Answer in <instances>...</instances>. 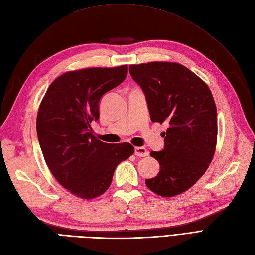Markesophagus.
<instances>
[{
	"label": "esophagus",
	"mask_w": 255,
	"mask_h": 255,
	"mask_svg": "<svg viewBox=\"0 0 255 255\" xmlns=\"http://www.w3.org/2000/svg\"><path fill=\"white\" fill-rule=\"evenodd\" d=\"M134 154H136L137 156H147L149 154V152L144 147H136L134 148Z\"/></svg>",
	"instance_id": "obj_1"
}]
</instances>
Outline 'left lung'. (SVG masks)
Here are the masks:
<instances>
[{
	"mask_svg": "<svg viewBox=\"0 0 255 255\" xmlns=\"http://www.w3.org/2000/svg\"><path fill=\"white\" fill-rule=\"evenodd\" d=\"M129 72L143 91L151 121L169 123L164 148L150 153L158 160L160 172L145 184L160 196H175L191 188L213 160L217 142L213 94L202 79L180 63L133 64Z\"/></svg>",
	"mask_w": 255,
	"mask_h": 255,
	"instance_id": "left-lung-1",
	"label": "left lung"
}]
</instances>
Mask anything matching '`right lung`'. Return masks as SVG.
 Returning <instances> with one entry per match:
<instances>
[{
    "label": "right lung",
    "mask_w": 255,
    "mask_h": 255,
    "mask_svg": "<svg viewBox=\"0 0 255 255\" xmlns=\"http://www.w3.org/2000/svg\"><path fill=\"white\" fill-rule=\"evenodd\" d=\"M128 67L88 68L58 77L48 88L37 114V136L52 175L73 195L100 196L114 171L133 153L127 142L111 144L93 136L101 99L126 79Z\"/></svg>",
    "instance_id": "add662e5"
}]
</instances>
